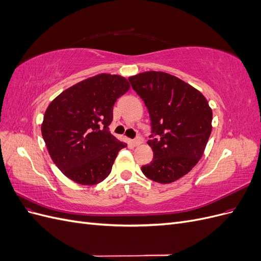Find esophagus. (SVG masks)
Listing matches in <instances>:
<instances>
[{"mask_svg":"<svg viewBox=\"0 0 261 261\" xmlns=\"http://www.w3.org/2000/svg\"><path fill=\"white\" fill-rule=\"evenodd\" d=\"M141 143H143V139H141V137H137L136 139H134L132 141V144H133L134 147H138Z\"/></svg>","mask_w":261,"mask_h":261,"instance_id":"esophagus-1","label":"esophagus"}]
</instances>
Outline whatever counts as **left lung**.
<instances>
[{"instance_id":"left-lung-1","label":"left lung","mask_w":261,"mask_h":261,"mask_svg":"<svg viewBox=\"0 0 261 261\" xmlns=\"http://www.w3.org/2000/svg\"><path fill=\"white\" fill-rule=\"evenodd\" d=\"M128 81L145 102L151 121L148 145L153 159L141 171L158 183H172L202 156L212 129L208 101L191 85L163 72H145Z\"/></svg>"}]
</instances>
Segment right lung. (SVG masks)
<instances>
[{"label": "right lung", "instance_id": "1", "mask_svg": "<svg viewBox=\"0 0 261 261\" xmlns=\"http://www.w3.org/2000/svg\"><path fill=\"white\" fill-rule=\"evenodd\" d=\"M129 89L118 75L99 74L63 91L46 109L42 137L55 165L78 184L109 176L125 143L110 133L115 101Z\"/></svg>", "mask_w": 261, "mask_h": 261}]
</instances>
